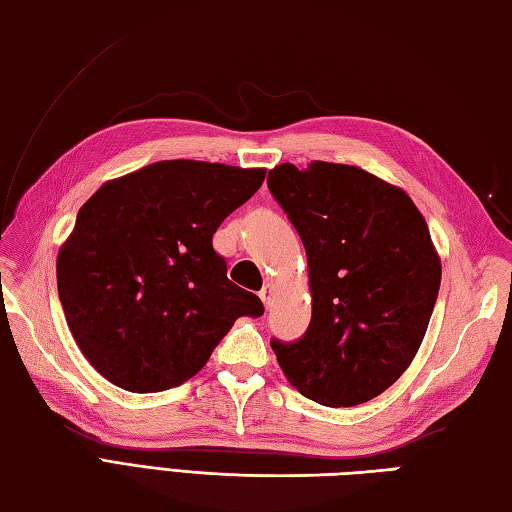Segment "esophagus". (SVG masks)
Instances as JSON below:
<instances>
[{
	"mask_svg": "<svg viewBox=\"0 0 512 512\" xmlns=\"http://www.w3.org/2000/svg\"><path fill=\"white\" fill-rule=\"evenodd\" d=\"M273 297H275V290H273V286H270V284H266L262 290H259V299L264 301L266 308L270 306V301H273Z\"/></svg>",
	"mask_w": 512,
	"mask_h": 512,
	"instance_id": "34e87169",
	"label": "esophagus"
}]
</instances>
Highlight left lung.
Here are the masks:
<instances>
[{
	"label": "left lung",
	"instance_id": "8db88e82",
	"mask_svg": "<svg viewBox=\"0 0 512 512\" xmlns=\"http://www.w3.org/2000/svg\"><path fill=\"white\" fill-rule=\"evenodd\" d=\"M268 189L308 255L312 319L301 339H273L292 387L328 407L383 394L416 356L442 266L409 195L358 167L314 160L268 171Z\"/></svg>",
	"mask_w": 512,
	"mask_h": 512
}]
</instances>
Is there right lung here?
<instances>
[{
	"label": "right lung",
	"instance_id": "right-lung-1",
	"mask_svg": "<svg viewBox=\"0 0 512 512\" xmlns=\"http://www.w3.org/2000/svg\"><path fill=\"white\" fill-rule=\"evenodd\" d=\"M264 169L162 160L105 182L59 250V299L76 345L116 387L182 385L257 295L226 277L213 233L262 187Z\"/></svg>",
	"mask_w": 512,
	"mask_h": 512
}]
</instances>
